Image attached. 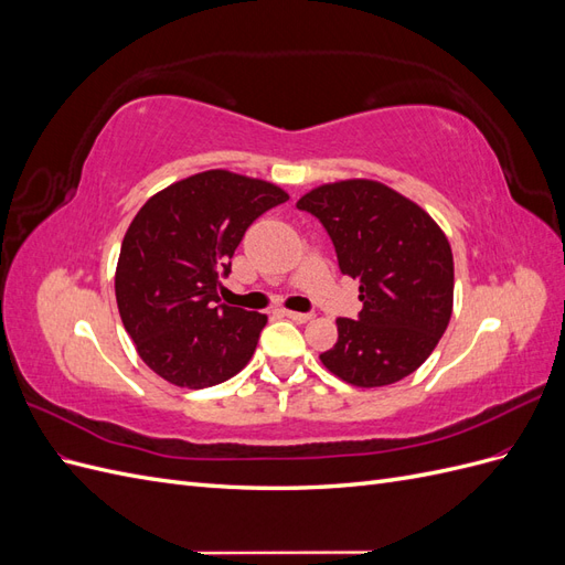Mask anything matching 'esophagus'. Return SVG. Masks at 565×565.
Here are the masks:
<instances>
[{"label":"esophagus","instance_id":"obj_1","mask_svg":"<svg viewBox=\"0 0 565 565\" xmlns=\"http://www.w3.org/2000/svg\"><path fill=\"white\" fill-rule=\"evenodd\" d=\"M282 316H287L289 320H295V322L311 320V313H299V311H282Z\"/></svg>","mask_w":565,"mask_h":565}]
</instances>
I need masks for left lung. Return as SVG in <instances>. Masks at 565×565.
I'll return each mask as SVG.
<instances>
[{"label":"left lung","instance_id":"left-lung-1","mask_svg":"<svg viewBox=\"0 0 565 565\" xmlns=\"http://www.w3.org/2000/svg\"><path fill=\"white\" fill-rule=\"evenodd\" d=\"M297 207L328 231L339 270L358 280L363 309L337 318L322 365L353 386H386L413 374L452 316L455 266L448 237L388 185L351 179L320 185Z\"/></svg>","mask_w":565,"mask_h":565}]
</instances>
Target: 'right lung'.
Listing matches in <instances>:
<instances>
[{
  "label": "right lung",
  "mask_w": 565,
  "mask_h": 565,
  "mask_svg": "<svg viewBox=\"0 0 565 565\" xmlns=\"http://www.w3.org/2000/svg\"><path fill=\"white\" fill-rule=\"evenodd\" d=\"M282 188L212 169L152 195L119 249V318L143 363L177 386L231 380L256 349L264 313L218 299L245 231L287 202Z\"/></svg>",
  "instance_id": "add662e5"
}]
</instances>
